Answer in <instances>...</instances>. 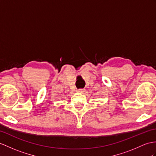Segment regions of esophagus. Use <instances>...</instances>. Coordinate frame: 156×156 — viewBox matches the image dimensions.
Returning a JSON list of instances; mask_svg holds the SVG:
<instances>
[{"mask_svg": "<svg viewBox=\"0 0 156 156\" xmlns=\"http://www.w3.org/2000/svg\"><path fill=\"white\" fill-rule=\"evenodd\" d=\"M77 92L78 93H83V92H85V89H79L77 90Z\"/></svg>", "mask_w": 156, "mask_h": 156, "instance_id": "34e87169", "label": "esophagus"}]
</instances>
